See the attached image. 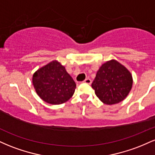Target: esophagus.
<instances>
[{"label":"esophagus","mask_w":155,"mask_h":155,"mask_svg":"<svg viewBox=\"0 0 155 155\" xmlns=\"http://www.w3.org/2000/svg\"><path fill=\"white\" fill-rule=\"evenodd\" d=\"M84 82L87 84H91L92 80L90 79H89V78H87V79H86L84 80Z\"/></svg>","instance_id":"1"}]
</instances>
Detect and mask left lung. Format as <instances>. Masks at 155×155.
I'll return each instance as SVG.
<instances>
[{
  "mask_svg": "<svg viewBox=\"0 0 155 155\" xmlns=\"http://www.w3.org/2000/svg\"><path fill=\"white\" fill-rule=\"evenodd\" d=\"M128 69L116 60L106 61L98 69L92 83L95 95L105 104H119L126 98L133 87Z\"/></svg>",
  "mask_w": 155,
  "mask_h": 155,
  "instance_id": "8db88e82",
  "label": "left lung"
}]
</instances>
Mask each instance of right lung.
Wrapping results in <instances>:
<instances>
[{"label": "right lung", "mask_w": 155, "mask_h": 155, "mask_svg": "<svg viewBox=\"0 0 155 155\" xmlns=\"http://www.w3.org/2000/svg\"><path fill=\"white\" fill-rule=\"evenodd\" d=\"M33 87L40 98L47 104L65 103L74 95L76 84L65 66L54 60L35 71L32 78Z\"/></svg>", "instance_id": "right-lung-1"}]
</instances>
